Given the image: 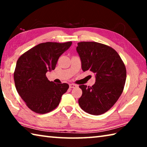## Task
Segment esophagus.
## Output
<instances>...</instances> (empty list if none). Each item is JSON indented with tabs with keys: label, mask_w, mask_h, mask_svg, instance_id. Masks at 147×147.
I'll use <instances>...</instances> for the list:
<instances>
[{
	"label": "esophagus",
	"mask_w": 147,
	"mask_h": 147,
	"mask_svg": "<svg viewBox=\"0 0 147 147\" xmlns=\"http://www.w3.org/2000/svg\"><path fill=\"white\" fill-rule=\"evenodd\" d=\"M77 85H76V84H69V88H75V87H76Z\"/></svg>",
	"instance_id": "34e87169"
}]
</instances>
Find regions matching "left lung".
Instances as JSON below:
<instances>
[{
	"label": "left lung",
	"mask_w": 147,
	"mask_h": 147,
	"mask_svg": "<svg viewBox=\"0 0 147 147\" xmlns=\"http://www.w3.org/2000/svg\"><path fill=\"white\" fill-rule=\"evenodd\" d=\"M76 51L83 71L89 70L96 77L91 87L79 86L82 90L79 105L89 114L101 115L111 108L123 93L126 78L125 65L115 50L104 44L79 42Z\"/></svg>",
	"instance_id": "1"
}]
</instances>
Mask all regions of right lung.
Segmentation results:
<instances>
[{"label": "right lung", "instance_id": "1", "mask_svg": "<svg viewBox=\"0 0 147 147\" xmlns=\"http://www.w3.org/2000/svg\"><path fill=\"white\" fill-rule=\"evenodd\" d=\"M71 44V41L42 43L22 54L17 60L13 73L15 85L20 96L34 112L45 114L54 110L69 89L66 83L49 81L46 73L54 70L59 56Z\"/></svg>", "mask_w": 147, "mask_h": 147}]
</instances>
